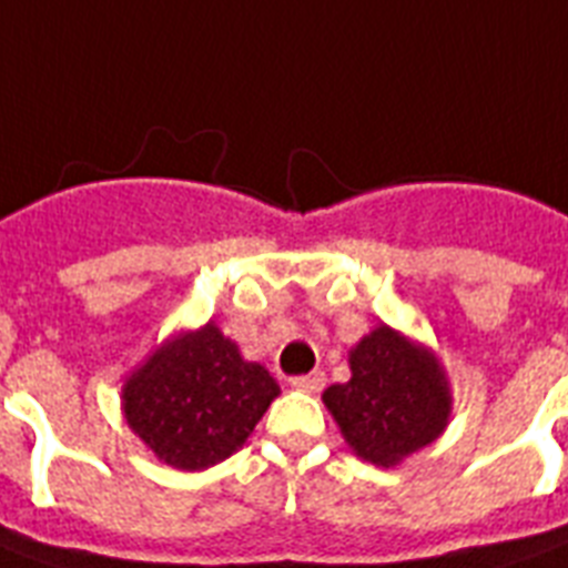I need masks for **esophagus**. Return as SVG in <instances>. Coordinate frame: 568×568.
Listing matches in <instances>:
<instances>
[{
  "mask_svg": "<svg viewBox=\"0 0 568 568\" xmlns=\"http://www.w3.org/2000/svg\"><path fill=\"white\" fill-rule=\"evenodd\" d=\"M290 386L298 388V392H322V386H325V374L322 372L298 374V377L290 379Z\"/></svg>",
  "mask_w": 568,
  "mask_h": 568,
  "instance_id": "esophagus-1",
  "label": "esophagus"
}]
</instances>
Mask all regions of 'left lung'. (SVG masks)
<instances>
[{"mask_svg":"<svg viewBox=\"0 0 568 568\" xmlns=\"http://www.w3.org/2000/svg\"><path fill=\"white\" fill-rule=\"evenodd\" d=\"M322 400L354 453L377 467L433 444L449 418L438 359L386 325L351 351V379L327 388Z\"/></svg>","mask_w":568,"mask_h":568,"instance_id":"obj_1","label":"left lung"}]
</instances>
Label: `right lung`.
Instances as JSON below:
<instances>
[{
	"label": "right lung",
	"instance_id": "obj_1",
	"mask_svg": "<svg viewBox=\"0 0 568 568\" xmlns=\"http://www.w3.org/2000/svg\"><path fill=\"white\" fill-rule=\"evenodd\" d=\"M278 383L246 363L232 339L209 322L182 334L126 379V424L176 470H205L252 435Z\"/></svg>",
	"mask_w": 568,
	"mask_h": 568
}]
</instances>
